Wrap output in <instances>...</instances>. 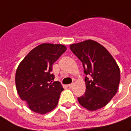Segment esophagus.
<instances>
[{
    "mask_svg": "<svg viewBox=\"0 0 131 131\" xmlns=\"http://www.w3.org/2000/svg\"><path fill=\"white\" fill-rule=\"evenodd\" d=\"M74 83H75V80H73V82H72V83L68 85V87H69V88H72V86L74 85Z\"/></svg>",
    "mask_w": 131,
    "mask_h": 131,
    "instance_id": "34e87169",
    "label": "esophagus"
}]
</instances>
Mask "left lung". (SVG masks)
Instances as JSON below:
<instances>
[{"instance_id":"8db88e82","label":"left lung","mask_w":131,"mask_h":131,"mask_svg":"<svg viewBox=\"0 0 131 131\" xmlns=\"http://www.w3.org/2000/svg\"><path fill=\"white\" fill-rule=\"evenodd\" d=\"M83 66L86 90L78 100L90 111L101 109L110 102L118 90L120 71L110 52L101 44L88 40L70 46Z\"/></svg>"}]
</instances>
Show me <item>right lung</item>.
Returning <instances> with one entry per match:
<instances>
[{"mask_svg":"<svg viewBox=\"0 0 131 131\" xmlns=\"http://www.w3.org/2000/svg\"><path fill=\"white\" fill-rule=\"evenodd\" d=\"M67 50L61 44L43 43L33 48L19 64L15 83L17 93L32 111L44 115L58 104L64 90L58 81H52V66Z\"/></svg>","mask_w":131,"mask_h":131,"instance_id":"1","label":"right lung"}]
</instances>
